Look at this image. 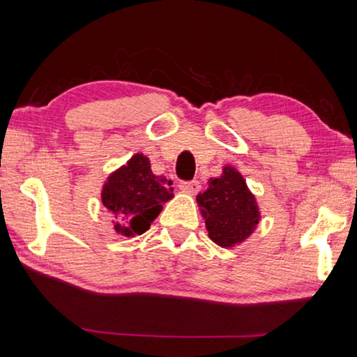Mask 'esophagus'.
Returning a JSON list of instances; mask_svg holds the SVG:
<instances>
[{
  "mask_svg": "<svg viewBox=\"0 0 357 357\" xmlns=\"http://www.w3.org/2000/svg\"><path fill=\"white\" fill-rule=\"evenodd\" d=\"M179 189L184 193H189V195H195V193L200 192L202 185L198 181H183V183H179Z\"/></svg>",
  "mask_w": 357,
  "mask_h": 357,
  "instance_id": "esophagus-1",
  "label": "esophagus"
}]
</instances>
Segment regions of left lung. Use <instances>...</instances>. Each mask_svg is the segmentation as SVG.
<instances>
[{
    "label": "left lung",
    "instance_id": "8db88e82",
    "mask_svg": "<svg viewBox=\"0 0 357 357\" xmlns=\"http://www.w3.org/2000/svg\"><path fill=\"white\" fill-rule=\"evenodd\" d=\"M197 204L209 239L223 249L243 244L261 222L255 195L233 165H225L219 178L208 181V189L197 197Z\"/></svg>",
    "mask_w": 357,
    "mask_h": 357
}]
</instances>
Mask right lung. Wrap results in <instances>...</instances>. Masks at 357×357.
<instances>
[{"instance_id":"obj_1","label":"right lung","mask_w":357,"mask_h":357,"mask_svg":"<svg viewBox=\"0 0 357 357\" xmlns=\"http://www.w3.org/2000/svg\"><path fill=\"white\" fill-rule=\"evenodd\" d=\"M172 181L155 176L149 159L137 153L108 174L102 185V203L110 213L114 233L134 238L149 229L151 223L173 198Z\"/></svg>"}]
</instances>
